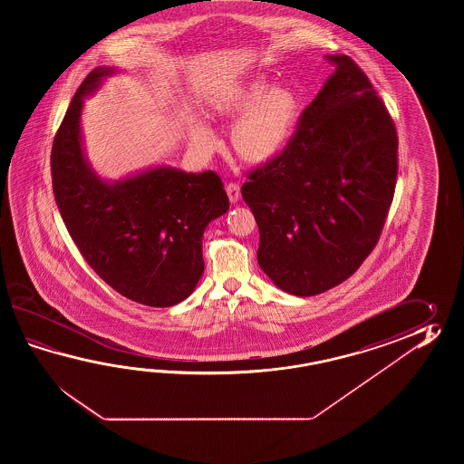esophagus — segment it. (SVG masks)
<instances>
[{
    "label": "esophagus",
    "mask_w": 464,
    "mask_h": 464,
    "mask_svg": "<svg viewBox=\"0 0 464 464\" xmlns=\"http://www.w3.org/2000/svg\"><path fill=\"white\" fill-rule=\"evenodd\" d=\"M226 190H227L230 202L236 204L237 200L240 198V188H238V184H236V182H228L227 186H226Z\"/></svg>",
    "instance_id": "esophagus-1"
}]
</instances>
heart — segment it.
Instances as JSON below:
<instances>
[{
	"label": "heart",
	"instance_id": "obj_1",
	"mask_svg": "<svg viewBox=\"0 0 464 464\" xmlns=\"http://www.w3.org/2000/svg\"><path fill=\"white\" fill-rule=\"evenodd\" d=\"M302 99L286 86H272L262 76L222 89L208 101V118L237 119L230 130L232 148L248 164H266L276 159L294 136ZM188 138L200 150H212L218 140L210 129L192 121Z\"/></svg>",
	"mask_w": 464,
	"mask_h": 464
}]
</instances>
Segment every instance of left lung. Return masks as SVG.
<instances>
[{
	"instance_id": "8db88e82",
	"label": "left lung",
	"mask_w": 464,
	"mask_h": 464,
	"mask_svg": "<svg viewBox=\"0 0 464 464\" xmlns=\"http://www.w3.org/2000/svg\"><path fill=\"white\" fill-rule=\"evenodd\" d=\"M304 109L286 148L246 174L242 198L260 232L258 266L284 292L340 285L373 252L393 202L398 136L350 56Z\"/></svg>"
}]
</instances>
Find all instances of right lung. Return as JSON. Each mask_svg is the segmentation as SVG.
<instances>
[{"label":"right lung","instance_id":"add662e5","mask_svg":"<svg viewBox=\"0 0 464 464\" xmlns=\"http://www.w3.org/2000/svg\"><path fill=\"white\" fill-rule=\"evenodd\" d=\"M111 72L91 71L71 101L51 149L53 192L81 256L109 286L142 305H176L204 272L202 236L227 212V194L214 170L156 168L108 184L89 169L79 128L82 96Z\"/></svg>","mask_w":464,"mask_h":464}]
</instances>
